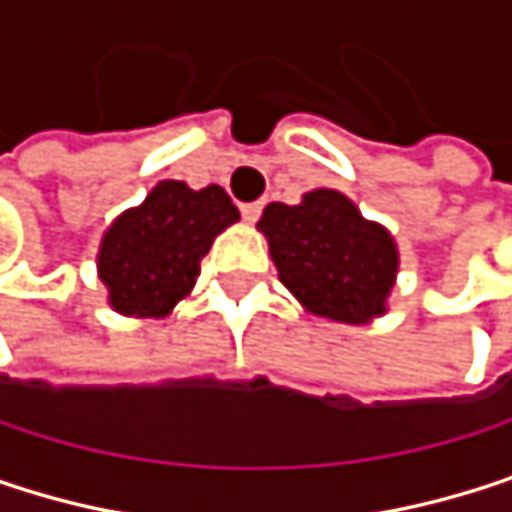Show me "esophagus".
<instances>
[{
    "label": "esophagus",
    "mask_w": 512,
    "mask_h": 512,
    "mask_svg": "<svg viewBox=\"0 0 512 512\" xmlns=\"http://www.w3.org/2000/svg\"><path fill=\"white\" fill-rule=\"evenodd\" d=\"M261 209H264V203H258V200H254V203H242V206H239V212H242V218H245V221H258V218H261Z\"/></svg>",
    "instance_id": "34e87169"
}]
</instances>
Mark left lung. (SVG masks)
<instances>
[{"instance_id":"8db88e82","label":"left lung","mask_w":512,"mask_h":512,"mask_svg":"<svg viewBox=\"0 0 512 512\" xmlns=\"http://www.w3.org/2000/svg\"><path fill=\"white\" fill-rule=\"evenodd\" d=\"M258 230L282 285L306 312L339 324H369L387 312L399 273L396 242L342 191L315 188L294 206L270 203Z\"/></svg>"}]
</instances>
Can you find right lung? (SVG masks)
Here are the masks:
<instances>
[{
  "label": "right lung",
  "instance_id": "right-lung-1",
  "mask_svg": "<svg viewBox=\"0 0 512 512\" xmlns=\"http://www.w3.org/2000/svg\"><path fill=\"white\" fill-rule=\"evenodd\" d=\"M239 218L221 185L200 191L164 179L104 233L98 276L119 315L164 318L191 294L212 239Z\"/></svg>",
  "mask_w": 512,
  "mask_h": 512
}]
</instances>
